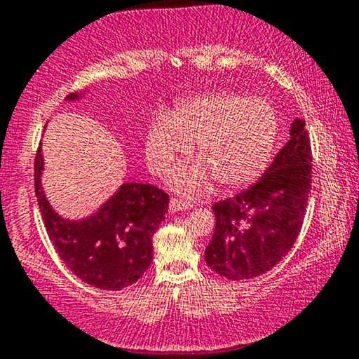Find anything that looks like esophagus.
Masks as SVG:
<instances>
[{"instance_id":"obj_1","label":"esophagus","mask_w":359,"mask_h":359,"mask_svg":"<svg viewBox=\"0 0 359 359\" xmlns=\"http://www.w3.org/2000/svg\"><path fill=\"white\" fill-rule=\"evenodd\" d=\"M187 208H188L187 201H181L178 198H171V201H169V210H171L172 213L183 212V210H187Z\"/></svg>"}]
</instances>
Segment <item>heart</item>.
<instances>
[{
	"mask_svg": "<svg viewBox=\"0 0 359 359\" xmlns=\"http://www.w3.org/2000/svg\"><path fill=\"white\" fill-rule=\"evenodd\" d=\"M278 116L266 100L239 93H205L180 102L171 114L149 122L144 152L149 168L168 176L195 142L196 163L176 172L175 187L200 195L210 178L222 188L251 183L264 171L275 149Z\"/></svg>",
	"mask_w": 359,
	"mask_h": 359,
	"instance_id": "b5f03b06",
	"label": "heart"
}]
</instances>
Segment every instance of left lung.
<instances>
[{
	"label": "left lung",
	"instance_id": "left-lung-1",
	"mask_svg": "<svg viewBox=\"0 0 359 359\" xmlns=\"http://www.w3.org/2000/svg\"><path fill=\"white\" fill-rule=\"evenodd\" d=\"M312 187V149L305 120L251 188L213 203L215 231L205 261L227 280H251L287 256L299 237Z\"/></svg>",
	"mask_w": 359,
	"mask_h": 359
}]
</instances>
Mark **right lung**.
Returning <instances> with one entry per match:
<instances>
[{"label":"right lung","instance_id":"1","mask_svg":"<svg viewBox=\"0 0 359 359\" xmlns=\"http://www.w3.org/2000/svg\"><path fill=\"white\" fill-rule=\"evenodd\" d=\"M71 93L66 100H78ZM35 195L55 251L79 280L102 290L134 285L151 266L152 236L168 212L169 195L152 184L126 183L81 220L62 219L43 195L42 147L35 156Z\"/></svg>","mask_w":359,"mask_h":359}]
</instances>
